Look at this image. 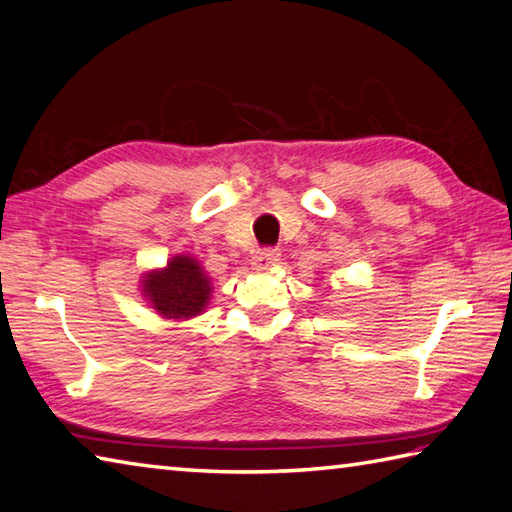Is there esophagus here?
Returning <instances> with one entry per match:
<instances>
[{"label": "esophagus", "mask_w": 512, "mask_h": 512, "mask_svg": "<svg viewBox=\"0 0 512 512\" xmlns=\"http://www.w3.org/2000/svg\"><path fill=\"white\" fill-rule=\"evenodd\" d=\"M278 260H281V252H278V249H260L252 258V267L258 269V272H263V269L274 267Z\"/></svg>", "instance_id": "esophagus-1"}]
</instances>
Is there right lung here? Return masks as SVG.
<instances>
[{
  "mask_svg": "<svg viewBox=\"0 0 512 512\" xmlns=\"http://www.w3.org/2000/svg\"><path fill=\"white\" fill-rule=\"evenodd\" d=\"M142 296L162 318L187 321L207 310L211 281L196 258L173 256L167 267L142 276Z\"/></svg>",
  "mask_w": 512,
  "mask_h": 512,
  "instance_id": "obj_1",
  "label": "right lung"
}]
</instances>
